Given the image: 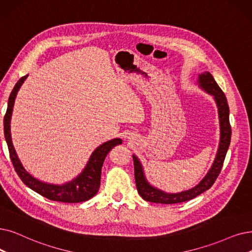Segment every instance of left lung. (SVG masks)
Wrapping results in <instances>:
<instances>
[{"instance_id":"obj_1","label":"left lung","mask_w":252,"mask_h":252,"mask_svg":"<svg viewBox=\"0 0 252 252\" xmlns=\"http://www.w3.org/2000/svg\"><path fill=\"white\" fill-rule=\"evenodd\" d=\"M200 85L207 92L214 95L218 107V114H220V148H218L216 158L213 162V165L206 175V177L196 185L195 188L182 191L180 193H166L158 189L152 188L151 185L147 183L143 175V170H142L141 163L139 159L133 156L134 160V168H135V180L136 187L139 194L147 202L152 203H159V204H177L189 201L199 194L203 193L207 189H209L214 182L216 181L218 175H220L223 161L226 156V151L228 149L229 143H231V136L232 129L231 125H229V110L226 97L221 91V89L215 82L213 76L209 72H204V74L200 75L199 78Z\"/></svg>"}]
</instances>
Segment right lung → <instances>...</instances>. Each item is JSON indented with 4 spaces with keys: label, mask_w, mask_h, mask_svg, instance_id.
I'll use <instances>...</instances> for the list:
<instances>
[{
    "label": "right lung",
    "mask_w": 252,
    "mask_h": 252,
    "mask_svg": "<svg viewBox=\"0 0 252 252\" xmlns=\"http://www.w3.org/2000/svg\"><path fill=\"white\" fill-rule=\"evenodd\" d=\"M28 75L21 77L15 84L12 92H11L8 100L7 111L4 116L5 139L8 145L11 161L13 163V167L17 175L27 187L51 201L63 203H81L92 199L100 189L101 171L106 156L114 146L122 144L123 141L120 139H113L97 147L93 152L90 161L87 162V166L85 167L83 172L77 178H75L71 182H68L63 185H53L35 179L25 170L21 162L19 161L10 134V120L13 110L15 96L17 94L19 87L24 83Z\"/></svg>",
    "instance_id": "add662e5"
}]
</instances>
